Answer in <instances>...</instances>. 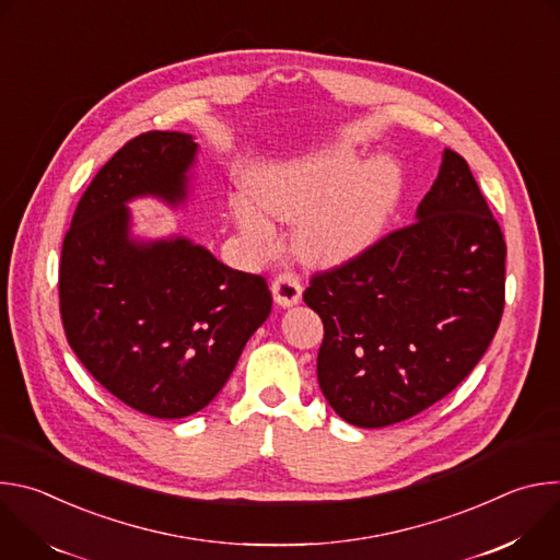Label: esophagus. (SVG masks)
<instances>
[{"instance_id": "obj_1", "label": "esophagus", "mask_w": 560, "mask_h": 560, "mask_svg": "<svg viewBox=\"0 0 560 560\" xmlns=\"http://www.w3.org/2000/svg\"><path fill=\"white\" fill-rule=\"evenodd\" d=\"M272 299L277 305L281 307H290V305H296L301 301V294H303V288H301V281L296 275L292 272H281L275 277L272 285Z\"/></svg>"}]
</instances>
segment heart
Returning <instances> with one entry per match:
<instances>
[{"label": "heart", "mask_w": 560, "mask_h": 560, "mask_svg": "<svg viewBox=\"0 0 560 560\" xmlns=\"http://www.w3.org/2000/svg\"><path fill=\"white\" fill-rule=\"evenodd\" d=\"M248 195L268 214L299 221L296 248L303 261L339 266L381 236L401 195V171L385 154L363 164L352 145L335 143L259 173ZM260 211L238 201L234 221L259 250H270L277 230Z\"/></svg>", "instance_id": "b5f03b06"}]
</instances>
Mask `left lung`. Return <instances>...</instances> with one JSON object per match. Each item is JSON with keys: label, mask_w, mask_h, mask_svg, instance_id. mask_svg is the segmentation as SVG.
<instances>
[{"label": "left lung", "mask_w": 560, "mask_h": 560, "mask_svg": "<svg viewBox=\"0 0 560 560\" xmlns=\"http://www.w3.org/2000/svg\"><path fill=\"white\" fill-rule=\"evenodd\" d=\"M316 376L357 428L401 423L450 394L486 354L505 305V242L465 159L443 150L415 223L316 275Z\"/></svg>", "instance_id": "1"}]
</instances>
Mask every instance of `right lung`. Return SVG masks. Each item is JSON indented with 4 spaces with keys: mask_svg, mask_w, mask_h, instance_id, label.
<instances>
[{
    "mask_svg": "<svg viewBox=\"0 0 560 560\" xmlns=\"http://www.w3.org/2000/svg\"><path fill=\"white\" fill-rule=\"evenodd\" d=\"M197 152L186 132L128 141L86 188L61 248L70 348L119 401L156 419L203 410L272 310L264 277L228 268L184 234L132 232L130 201L188 203Z\"/></svg>",
    "mask_w": 560,
    "mask_h": 560,
    "instance_id": "obj_1",
    "label": "right lung"
}]
</instances>
